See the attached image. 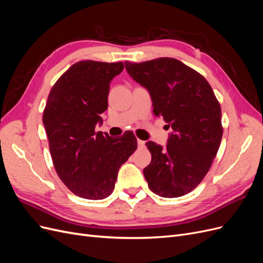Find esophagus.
Wrapping results in <instances>:
<instances>
[{
	"mask_svg": "<svg viewBox=\"0 0 263 263\" xmlns=\"http://www.w3.org/2000/svg\"><path fill=\"white\" fill-rule=\"evenodd\" d=\"M137 142H138V147H139V148H145V146H146V142H145L144 140H140V139H138V140H137Z\"/></svg>",
	"mask_w": 263,
	"mask_h": 263,
	"instance_id": "1",
	"label": "esophagus"
}]
</instances>
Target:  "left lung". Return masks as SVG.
Segmentation results:
<instances>
[{
	"label": "left lung",
	"mask_w": 263,
	"mask_h": 263,
	"mask_svg": "<svg viewBox=\"0 0 263 263\" xmlns=\"http://www.w3.org/2000/svg\"><path fill=\"white\" fill-rule=\"evenodd\" d=\"M125 67L149 91L155 115L163 117L173 130L164 148L147 142L148 186L162 197L185 195L202 182L220 146L219 102L206 79L178 59L126 61Z\"/></svg>",
	"instance_id": "obj_1"
}]
</instances>
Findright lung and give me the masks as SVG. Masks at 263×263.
I'll use <instances>...</instances> for the list:
<instances>
[{"instance_id":"1","label":"right lung","mask_w":263,"mask_h":263,"mask_svg":"<svg viewBox=\"0 0 263 263\" xmlns=\"http://www.w3.org/2000/svg\"><path fill=\"white\" fill-rule=\"evenodd\" d=\"M123 62H76L51 87L43 114L58 177L71 192L86 200L112 194L117 172L137 149L133 133L112 138L95 132L107 109L109 82Z\"/></svg>"}]
</instances>
